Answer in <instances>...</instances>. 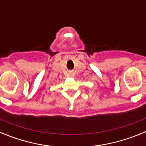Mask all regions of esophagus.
Listing matches in <instances>:
<instances>
[{"mask_svg":"<svg viewBox=\"0 0 146 146\" xmlns=\"http://www.w3.org/2000/svg\"><path fill=\"white\" fill-rule=\"evenodd\" d=\"M69 75H70L71 77H73V76H74V74H73V72H70V73H69Z\"/></svg>","mask_w":146,"mask_h":146,"instance_id":"34e87169","label":"esophagus"}]
</instances>
